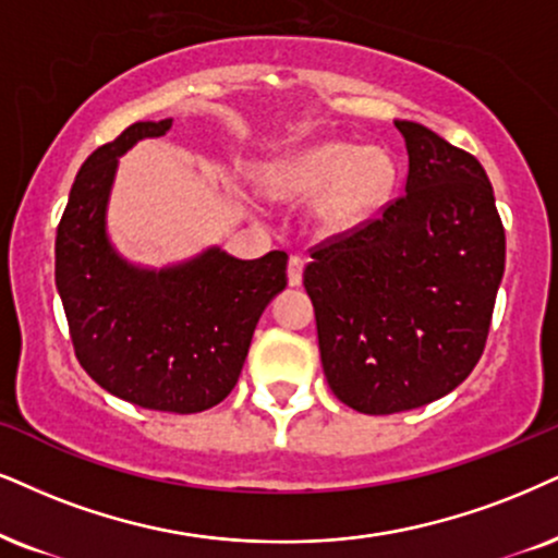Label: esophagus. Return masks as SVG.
I'll return each instance as SVG.
<instances>
[{
    "mask_svg": "<svg viewBox=\"0 0 558 558\" xmlns=\"http://www.w3.org/2000/svg\"><path fill=\"white\" fill-rule=\"evenodd\" d=\"M302 268H305L302 256H290V264H287V279H290V287L302 284Z\"/></svg>",
    "mask_w": 558,
    "mask_h": 558,
    "instance_id": "obj_1",
    "label": "esophagus"
}]
</instances>
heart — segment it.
Here are the masks:
<instances>
[{"label":"heart","instance_id":"b5f03b06","mask_svg":"<svg viewBox=\"0 0 558 558\" xmlns=\"http://www.w3.org/2000/svg\"><path fill=\"white\" fill-rule=\"evenodd\" d=\"M396 185V162L383 147L320 142L281 160L266 178L279 202L315 198V219L328 232H349L388 204Z\"/></svg>","mask_w":558,"mask_h":558}]
</instances>
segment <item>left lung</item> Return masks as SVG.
Segmentation results:
<instances>
[{
    "mask_svg": "<svg viewBox=\"0 0 558 558\" xmlns=\"http://www.w3.org/2000/svg\"><path fill=\"white\" fill-rule=\"evenodd\" d=\"M396 129L405 194L320 243L302 274L326 380L373 416L437 401L471 375L505 274V227L481 162L422 123Z\"/></svg>",
    "mask_w": 558,
    "mask_h": 558,
    "instance_id": "1",
    "label": "left lung"
}]
</instances>
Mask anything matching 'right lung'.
<instances>
[{
	"label": "right lung",
	"mask_w": 558,
	"mask_h": 558,
	"mask_svg": "<svg viewBox=\"0 0 558 558\" xmlns=\"http://www.w3.org/2000/svg\"><path fill=\"white\" fill-rule=\"evenodd\" d=\"M170 126L136 121L82 165L57 230V290L74 354L100 388L142 409L198 414L235 388L260 313L287 287V253L243 260L215 245L165 268L116 253L106 209L119 157Z\"/></svg>",
	"instance_id": "1"
}]
</instances>
